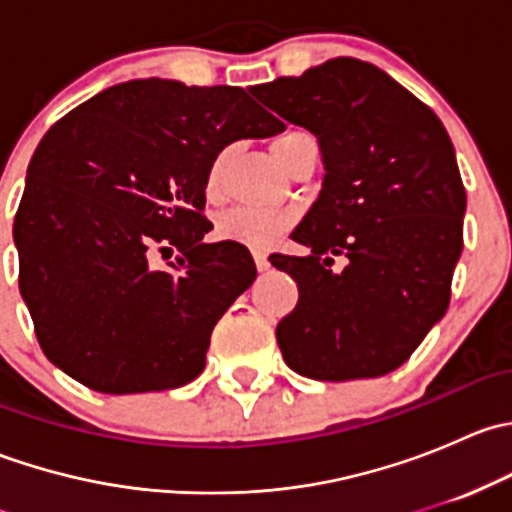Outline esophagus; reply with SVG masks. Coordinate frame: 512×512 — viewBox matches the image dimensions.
<instances>
[{
	"label": "esophagus",
	"mask_w": 512,
	"mask_h": 512,
	"mask_svg": "<svg viewBox=\"0 0 512 512\" xmlns=\"http://www.w3.org/2000/svg\"><path fill=\"white\" fill-rule=\"evenodd\" d=\"M252 257H255V265H257V270H260V272H265L267 267H270V262H267V252L252 250Z\"/></svg>",
	"instance_id": "obj_1"
}]
</instances>
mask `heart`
Listing matches in <instances>:
<instances>
[{"label":"heart","mask_w":512,"mask_h":512,"mask_svg":"<svg viewBox=\"0 0 512 512\" xmlns=\"http://www.w3.org/2000/svg\"><path fill=\"white\" fill-rule=\"evenodd\" d=\"M307 136L302 131H287L280 136L272 138L270 148L272 156L282 160L287 153V148L292 143H297L299 138ZM225 158L227 153H218L208 165V173H205V190H208L210 198L220 195L223 188V173H225ZM294 215L289 210H275V208H232L218 218V237L230 242H240V245H267V242L275 240L282 230H287L292 225Z\"/></svg>","instance_id":"obj_1"}]
</instances>
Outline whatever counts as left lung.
I'll list each match as a JSON object with an SVG mask.
<instances>
[{"instance_id":"1","label":"left lung","mask_w":512,"mask_h":512,"mask_svg":"<svg viewBox=\"0 0 512 512\" xmlns=\"http://www.w3.org/2000/svg\"><path fill=\"white\" fill-rule=\"evenodd\" d=\"M250 91L317 136L327 170L292 232L312 252L270 257L299 289L277 324L287 366L319 381L399 369L446 314L463 250L466 188L446 128L399 81L349 56Z\"/></svg>"}]
</instances>
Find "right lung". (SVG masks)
<instances>
[{
    "label": "right lung",
    "instance_id": "obj_1",
    "mask_svg": "<svg viewBox=\"0 0 512 512\" xmlns=\"http://www.w3.org/2000/svg\"><path fill=\"white\" fill-rule=\"evenodd\" d=\"M285 128L237 86L136 79L46 131L14 218L19 292L41 352L101 394L165 391L203 371L210 334L255 282L240 242H203L205 173L240 138ZM175 246L170 271L150 255Z\"/></svg>",
    "mask_w": 512,
    "mask_h": 512
}]
</instances>
